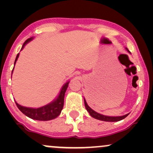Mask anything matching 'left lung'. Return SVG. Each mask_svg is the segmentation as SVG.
Returning <instances> with one entry per match:
<instances>
[{"instance_id":"left-lung-1","label":"left lung","mask_w":153,"mask_h":153,"mask_svg":"<svg viewBox=\"0 0 153 153\" xmlns=\"http://www.w3.org/2000/svg\"><path fill=\"white\" fill-rule=\"evenodd\" d=\"M126 49H127V51L129 52V53H130V51H129V50L127 49V48H126ZM84 104H85V108H86L88 112L89 113V114L91 115V116L93 117V118H95V119H97V120H100L106 121V122H117V121L121 120H123V119H124L125 118H126V117L129 115V114H128L125 115V116H116V117L104 116V115L98 114V113H97L96 111H93V109H92V108L90 107L88 105L87 102H86V101H85V99H84Z\"/></svg>"}]
</instances>
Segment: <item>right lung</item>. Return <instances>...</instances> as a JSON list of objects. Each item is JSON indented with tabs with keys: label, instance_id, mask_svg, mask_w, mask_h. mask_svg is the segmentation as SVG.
I'll return each instance as SVG.
<instances>
[{
	"label": "right lung",
	"instance_id": "1",
	"mask_svg": "<svg viewBox=\"0 0 153 153\" xmlns=\"http://www.w3.org/2000/svg\"><path fill=\"white\" fill-rule=\"evenodd\" d=\"M33 38V37H30V38L26 39L24 43V45H23L22 49L21 50L23 49V48L24 47V46L26 45L27 43L29 42L30 40H32ZM19 56V53H18L17 56H16L15 61H14V65H15L16 60L18 59ZM69 83L70 82L68 81V82H67L65 84L62 86L58 97L56 98L53 102H51L50 104H48L47 105L42 106V107L39 108H34L22 106L16 103V102L15 103L16 104V106H17L19 109L23 114L26 115V116H28V118H32L33 120L42 121L52 120V119L57 118V117L60 114V113H61V111L62 109V108H63L64 105L65 93L66 90L68 88Z\"/></svg>",
	"mask_w": 153,
	"mask_h": 153
}]
</instances>
